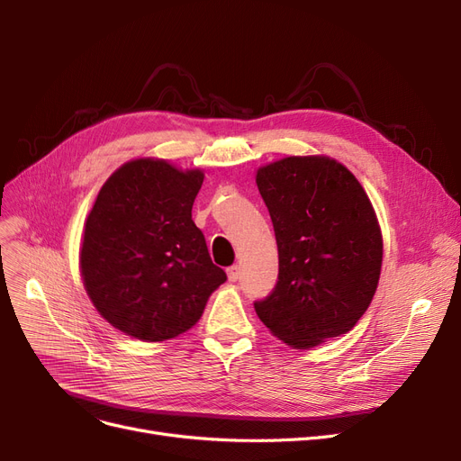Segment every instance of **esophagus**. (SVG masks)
<instances>
[{
  "instance_id": "1",
  "label": "esophagus",
  "mask_w": 461,
  "mask_h": 461,
  "mask_svg": "<svg viewBox=\"0 0 461 461\" xmlns=\"http://www.w3.org/2000/svg\"><path fill=\"white\" fill-rule=\"evenodd\" d=\"M240 276V269L237 267V265H231V267H228V280L230 282H237Z\"/></svg>"
}]
</instances>
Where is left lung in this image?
<instances>
[{"mask_svg": "<svg viewBox=\"0 0 461 461\" xmlns=\"http://www.w3.org/2000/svg\"><path fill=\"white\" fill-rule=\"evenodd\" d=\"M278 245V280L254 303L292 348L346 334L377 289L383 239L365 188L329 157H287L258 169Z\"/></svg>", "mask_w": 461, "mask_h": 461, "instance_id": "left-lung-1", "label": "left lung"}]
</instances>
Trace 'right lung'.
Listing matches in <instances>:
<instances>
[{
	"instance_id": "obj_1",
	"label": "right lung",
	"mask_w": 461,
	"mask_h": 461,
	"mask_svg": "<svg viewBox=\"0 0 461 461\" xmlns=\"http://www.w3.org/2000/svg\"><path fill=\"white\" fill-rule=\"evenodd\" d=\"M200 169L138 158L103 185L86 221L80 267L101 316L143 342H164L202 318L226 282L192 221Z\"/></svg>"
}]
</instances>
